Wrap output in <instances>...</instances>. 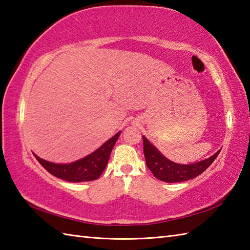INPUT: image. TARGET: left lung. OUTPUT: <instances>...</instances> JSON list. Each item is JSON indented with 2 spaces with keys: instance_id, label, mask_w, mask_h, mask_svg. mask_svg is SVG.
Masks as SVG:
<instances>
[{
  "instance_id": "8db88e82",
  "label": "left lung",
  "mask_w": 250,
  "mask_h": 250,
  "mask_svg": "<svg viewBox=\"0 0 250 250\" xmlns=\"http://www.w3.org/2000/svg\"><path fill=\"white\" fill-rule=\"evenodd\" d=\"M143 143H144V155L148 168L150 169L153 176L167 183L185 182L199 176L214 162L220 152L218 150L210 158L196 163L178 164L167 160L166 157L162 156L145 136H143Z\"/></svg>"
}]
</instances>
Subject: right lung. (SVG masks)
I'll use <instances>...</instances> for the list:
<instances>
[{
  "label": "right lung",
  "mask_w": 250,
  "mask_h": 250,
  "mask_svg": "<svg viewBox=\"0 0 250 250\" xmlns=\"http://www.w3.org/2000/svg\"><path fill=\"white\" fill-rule=\"evenodd\" d=\"M119 135L120 132L104 143L94 152L70 164H56L45 161L36 155H34V157L42 164V167L58 178L67 180L71 183L90 182V180L98 179L101 174L103 173L106 164L108 162L110 152L113 150Z\"/></svg>",
  "instance_id": "right-lung-1"
}]
</instances>
